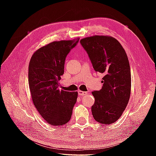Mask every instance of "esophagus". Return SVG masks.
<instances>
[{
  "label": "esophagus",
  "instance_id": "1",
  "mask_svg": "<svg viewBox=\"0 0 156 156\" xmlns=\"http://www.w3.org/2000/svg\"><path fill=\"white\" fill-rule=\"evenodd\" d=\"M78 94L80 96H84L87 94V92H84V91H82V90H79L78 91Z\"/></svg>",
  "mask_w": 156,
  "mask_h": 156
}]
</instances>
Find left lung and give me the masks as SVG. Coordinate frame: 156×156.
Here are the masks:
<instances>
[{
	"mask_svg": "<svg viewBox=\"0 0 156 156\" xmlns=\"http://www.w3.org/2000/svg\"><path fill=\"white\" fill-rule=\"evenodd\" d=\"M96 72L103 74L100 90L92 92L95 101L92 114L95 121L111 124L121 117L130 98V66L125 49L117 39L106 35L82 39Z\"/></svg>",
	"mask_w": 156,
	"mask_h": 156,
	"instance_id": "8db88e82",
	"label": "left lung"
}]
</instances>
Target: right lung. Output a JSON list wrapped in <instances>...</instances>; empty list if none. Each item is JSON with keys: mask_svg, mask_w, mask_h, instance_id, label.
Wrapping results in <instances>:
<instances>
[{"mask_svg": "<svg viewBox=\"0 0 156 156\" xmlns=\"http://www.w3.org/2000/svg\"><path fill=\"white\" fill-rule=\"evenodd\" d=\"M54 41L38 49L29 64V85L34 105L48 123L65 125L70 120L77 92L59 89V81L64 72L66 58L79 41Z\"/></svg>", "mask_w": 156, "mask_h": 156, "instance_id": "1", "label": "right lung"}]
</instances>
